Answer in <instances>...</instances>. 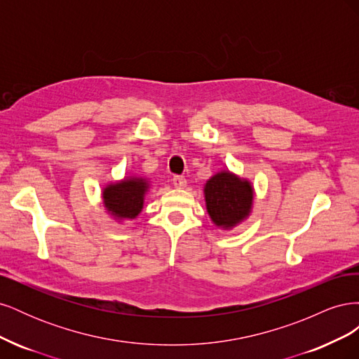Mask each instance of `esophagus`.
<instances>
[{"label":"esophagus","instance_id":"1","mask_svg":"<svg viewBox=\"0 0 359 359\" xmlns=\"http://www.w3.org/2000/svg\"><path fill=\"white\" fill-rule=\"evenodd\" d=\"M172 182H173V186H175L177 189H184L186 187V184H187V180L184 178V177H181V175H175L172 178Z\"/></svg>","mask_w":359,"mask_h":359}]
</instances>
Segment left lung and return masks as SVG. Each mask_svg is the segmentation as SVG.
Returning a JSON list of instances; mask_svg holds the SVG:
<instances>
[{
  "instance_id": "1",
  "label": "left lung",
  "mask_w": 359,
  "mask_h": 359,
  "mask_svg": "<svg viewBox=\"0 0 359 359\" xmlns=\"http://www.w3.org/2000/svg\"><path fill=\"white\" fill-rule=\"evenodd\" d=\"M206 211L212 223L223 229H232L252 212L253 187L245 178L229 170L215 173L203 187Z\"/></svg>"
}]
</instances>
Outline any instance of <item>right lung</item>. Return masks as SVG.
Listing matches in <instances>:
<instances>
[{"instance_id":"right-lung-1","label":"right lung","mask_w":359,"mask_h":359,"mask_svg":"<svg viewBox=\"0 0 359 359\" xmlns=\"http://www.w3.org/2000/svg\"><path fill=\"white\" fill-rule=\"evenodd\" d=\"M149 181L142 177H130L112 182L103 189V203L107 212L118 220L136 219L144 208Z\"/></svg>"}]
</instances>
